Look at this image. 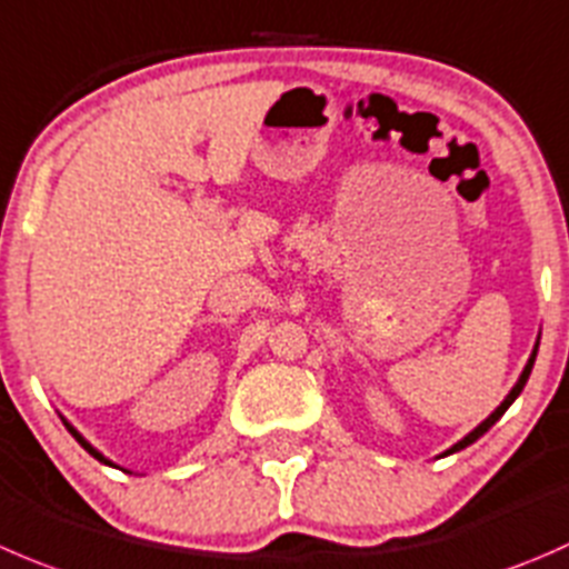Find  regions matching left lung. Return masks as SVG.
I'll return each instance as SVG.
<instances>
[{"label":"left lung","instance_id":"1","mask_svg":"<svg viewBox=\"0 0 569 569\" xmlns=\"http://www.w3.org/2000/svg\"><path fill=\"white\" fill-rule=\"evenodd\" d=\"M537 350H539V341H537V347H533V352H531V358H528V363H526V369H522V375H520V378H517L515 389H511V391H509V395H506V400H503V402H500V406H498V408H495V411H492V413H489V417H487V419H483V422H481V425H478L476 431H470V433H467V437H465V439H461V442H456V445H453V448H450V450H448V453H445V456H450V453H459V450H465V448H467V445H472V442H476V439H481V437H483V433H487V431H489V428H492V425H495V422H498V419H500V417H503V413H506V408H509V406H511V402H515V400H517V397H520V391H522V389H526V383H528V375H531V369H533V361H537Z\"/></svg>","mask_w":569,"mask_h":569}]
</instances>
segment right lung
Segmentation results:
<instances>
[{"label": "right lung", "mask_w": 569, "mask_h": 569, "mask_svg": "<svg viewBox=\"0 0 569 569\" xmlns=\"http://www.w3.org/2000/svg\"><path fill=\"white\" fill-rule=\"evenodd\" d=\"M63 425H66V428H69V433H71V437H74V439H77V442H80V445H82V448H86V450H88V453H91V456H93V459H97V461H102V465H108V467H116V465H113V461H110V459H104V456H102V453H99V450H97V448H93V445H91V442H86V437H82V433H80V431H77L74 425H71V422H66V419H63Z\"/></svg>", "instance_id": "1"}]
</instances>
